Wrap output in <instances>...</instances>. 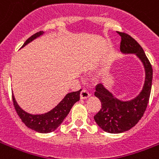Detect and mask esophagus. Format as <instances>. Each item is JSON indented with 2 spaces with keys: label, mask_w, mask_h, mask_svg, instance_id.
<instances>
[{
  "label": "esophagus",
  "mask_w": 159,
  "mask_h": 159,
  "mask_svg": "<svg viewBox=\"0 0 159 159\" xmlns=\"http://www.w3.org/2000/svg\"><path fill=\"white\" fill-rule=\"evenodd\" d=\"M91 95H90V93L88 92H87V90L83 89L81 92V94H80V97H81V99H87L88 97H90Z\"/></svg>",
  "instance_id": "obj_1"
}]
</instances>
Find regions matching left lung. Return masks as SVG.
Returning a JSON list of instances; mask_svg holds the SVG:
<instances>
[{"instance_id": "1", "label": "left lung", "mask_w": 159, "mask_h": 159, "mask_svg": "<svg viewBox=\"0 0 159 159\" xmlns=\"http://www.w3.org/2000/svg\"><path fill=\"white\" fill-rule=\"evenodd\" d=\"M118 34L121 37L120 51L125 54H135L139 58L144 67L145 80L139 94L129 101L119 100L102 83L96 87L95 96L102 102V108L94 120L100 128L111 134L125 132L142 118L148 106L153 79V68L142 47L127 34Z\"/></svg>"}]
</instances>
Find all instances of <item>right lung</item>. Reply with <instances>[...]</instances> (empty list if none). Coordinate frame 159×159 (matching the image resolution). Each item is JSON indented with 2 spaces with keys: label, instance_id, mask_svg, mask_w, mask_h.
<instances>
[{
  "label": "right lung",
  "instance_id": "add662e5",
  "mask_svg": "<svg viewBox=\"0 0 159 159\" xmlns=\"http://www.w3.org/2000/svg\"><path fill=\"white\" fill-rule=\"evenodd\" d=\"M43 33L44 32L43 31H39L38 33L33 34L25 42L22 48L27 45L29 43L32 42L34 39L43 34ZM81 91L82 89L77 92L67 93L64 98L54 108L47 113L40 114V115H32L22 110L17 104L14 95H12V100H13L15 109L22 122L28 128L33 130L37 131L39 133L46 134L54 131L62 123V121L67 117L73 105L80 100Z\"/></svg>",
  "mask_w": 159,
  "mask_h": 159
}]
</instances>
